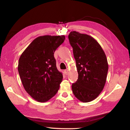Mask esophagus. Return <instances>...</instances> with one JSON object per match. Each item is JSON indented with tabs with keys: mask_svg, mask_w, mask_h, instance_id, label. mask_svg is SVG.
I'll return each mask as SVG.
<instances>
[{
	"mask_svg": "<svg viewBox=\"0 0 130 130\" xmlns=\"http://www.w3.org/2000/svg\"><path fill=\"white\" fill-rule=\"evenodd\" d=\"M64 73L65 74H66V75H68V73H69V70H68V69H66L64 70Z\"/></svg>",
	"mask_w": 130,
	"mask_h": 130,
	"instance_id": "esophagus-1",
	"label": "esophagus"
}]
</instances>
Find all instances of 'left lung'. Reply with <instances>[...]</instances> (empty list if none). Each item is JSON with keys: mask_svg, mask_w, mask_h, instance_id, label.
I'll return each instance as SVG.
<instances>
[{"mask_svg": "<svg viewBox=\"0 0 130 130\" xmlns=\"http://www.w3.org/2000/svg\"><path fill=\"white\" fill-rule=\"evenodd\" d=\"M78 74L72 88L76 98L88 103L98 98L104 88L108 64L106 56L95 39L76 31L68 36Z\"/></svg>", "mask_w": 130, "mask_h": 130, "instance_id": "obj_1", "label": "left lung"}]
</instances>
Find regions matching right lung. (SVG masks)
<instances>
[{
  "label": "right lung",
  "instance_id": "add662e5",
  "mask_svg": "<svg viewBox=\"0 0 130 130\" xmlns=\"http://www.w3.org/2000/svg\"><path fill=\"white\" fill-rule=\"evenodd\" d=\"M65 39L64 36L36 38L19 59L18 70L25 91L38 102H46L56 95L62 81L54 53Z\"/></svg>",
  "mask_w": 130,
  "mask_h": 130
}]
</instances>
